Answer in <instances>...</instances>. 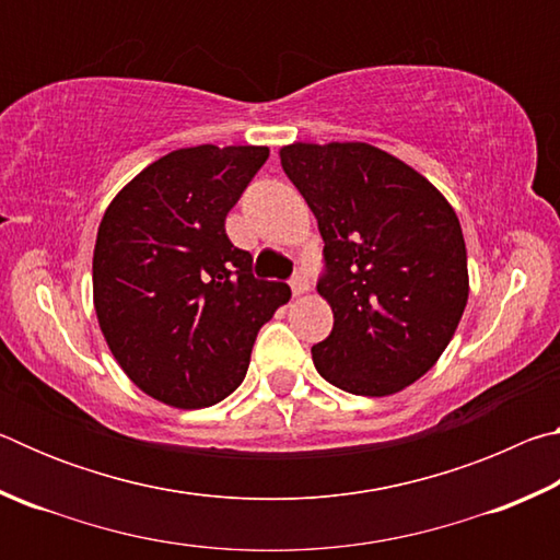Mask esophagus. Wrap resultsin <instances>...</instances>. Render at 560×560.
Segmentation results:
<instances>
[{"label": "esophagus", "mask_w": 560, "mask_h": 560, "mask_svg": "<svg viewBox=\"0 0 560 560\" xmlns=\"http://www.w3.org/2000/svg\"><path fill=\"white\" fill-rule=\"evenodd\" d=\"M308 289H311V281H308L306 273H296V277L291 279V291H293V296H303V293H306Z\"/></svg>", "instance_id": "esophagus-1"}]
</instances>
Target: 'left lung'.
I'll list each match as a JSON object with an SVG mask.
<instances>
[{
    "mask_svg": "<svg viewBox=\"0 0 560 560\" xmlns=\"http://www.w3.org/2000/svg\"><path fill=\"white\" fill-rule=\"evenodd\" d=\"M279 155L326 244L316 289L334 330L311 348L316 371L353 395L400 393L438 363L467 306L457 214L430 179L368 143Z\"/></svg>",
    "mask_w": 560,
    "mask_h": 560,
    "instance_id": "obj_1",
    "label": "left lung"
}]
</instances>
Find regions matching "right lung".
Returning <instances> with one entry per match:
<instances>
[{"label":"right lung","instance_id":"obj_1","mask_svg":"<svg viewBox=\"0 0 560 560\" xmlns=\"http://www.w3.org/2000/svg\"><path fill=\"white\" fill-rule=\"evenodd\" d=\"M264 145L173 150L113 197L93 249V306L113 358L155 400L195 410L244 381L252 346L291 289L252 273L224 220Z\"/></svg>","mask_w":560,"mask_h":560}]
</instances>
